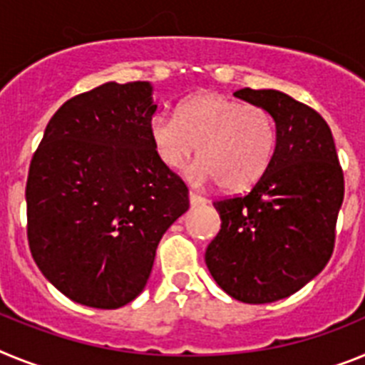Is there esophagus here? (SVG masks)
Listing matches in <instances>:
<instances>
[{"label":"esophagus","instance_id":"1","mask_svg":"<svg viewBox=\"0 0 365 365\" xmlns=\"http://www.w3.org/2000/svg\"><path fill=\"white\" fill-rule=\"evenodd\" d=\"M189 202H191V205H204L207 204V198H204L196 191H189Z\"/></svg>","mask_w":365,"mask_h":365}]
</instances>
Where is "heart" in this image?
Returning a JSON list of instances; mask_svg holds the SVG:
<instances>
[{"instance_id": "b5f03b06", "label": "heart", "mask_w": 365, "mask_h": 365, "mask_svg": "<svg viewBox=\"0 0 365 365\" xmlns=\"http://www.w3.org/2000/svg\"><path fill=\"white\" fill-rule=\"evenodd\" d=\"M150 141L165 167L178 169L198 152L200 160L189 169L192 182L217 180L226 191H242L257 183L270 167L277 125L261 104H242L205 91L183 101L178 117H152Z\"/></svg>"}]
</instances>
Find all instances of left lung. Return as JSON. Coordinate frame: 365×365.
Segmentation results:
<instances>
[{
    "label": "left lung",
    "mask_w": 365,
    "mask_h": 365,
    "mask_svg": "<svg viewBox=\"0 0 365 365\" xmlns=\"http://www.w3.org/2000/svg\"><path fill=\"white\" fill-rule=\"evenodd\" d=\"M235 97L270 110L277 145L248 192L213 202L222 222L205 264L224 292L262 305L297 292L329 262L344 170L331 128L314 108L275 90L242 88Z\"/></svg>",
    "instance_id": "obj_1"
}]
</instances>
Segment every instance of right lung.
<instances>
[{
	"mask_svg": "<svg viewBox=\"0 0 365 365\" xmlns=\"http://www.w3.org/2000/svg\"><path fill=\"white\" fill-rule=\"evenodd\" d=\"M148 82H106L51 117L25 187L33 259L60 292L93 309L141 294L189 189L156 156Z\"/></svg>",
	"mask_w": 365,
	"mask_h": 365,
	"instance_id": "obj_1",
	"label": "right lung"
}]
</instances>
